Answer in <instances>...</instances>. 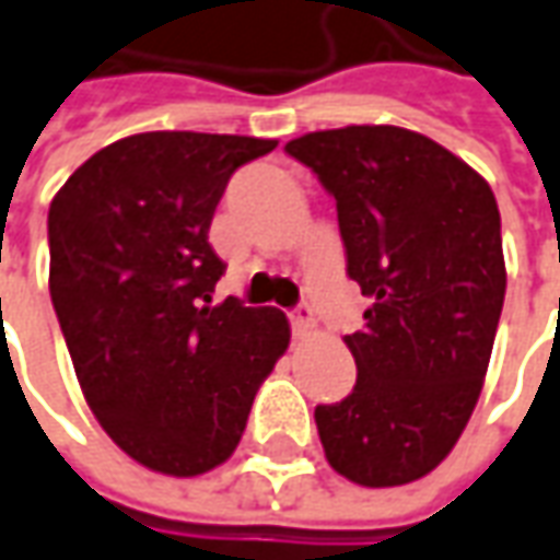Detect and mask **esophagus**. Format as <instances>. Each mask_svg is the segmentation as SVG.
Wrapping results in <instances>:
<instances>
[{
	"label": "esophagus",
	"instance_id": "esophagus-1",
	"mask_svg": "<svg viewBox=\"0 0 560 560\" xmlns=\"http://www.w3.org/2000/svg\"><path fill=\"white\" fill-rule=\"evenodd\" d=\"M288 318H291L294 337H310L312 330H315V318H312L310 306H294V310L288 312Z\"/></svg>",
	"mask_w": 560,
	"mask_h": 560
}]
</instances>
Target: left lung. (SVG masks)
Listing matches in <instances>:
<instances>
[{"instance_id":"obj_1","label":"left lung","mask_w":560,"mask_h":560,"mask_svg":"<svg viewBox=\"0 0 560 560\" xmlns=\"http://www.w3.org/2000/svg\"><path fill=\"white\" fill-rule=\"evenodd\" d=\"M337 201L346 276L371 296L346 337L359 380L318 405L325 456L364 488L417 481L469 423L505 296L500 208L488 180L395 125L312 131L284 147Z\"/></svg>"}]
</instances>
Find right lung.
Here are the masks:
<instances>
[{"label": "right lung", "mask_w": 560, "mask_h": 560, "mask_svg": "<svg viewBox=\"0 0 560 560\" xmlns=\"http://www.w3.org/2000/svg\"><path fill=\"white\" fill-rule=\"evenodd\" d=\"M276 140L196 131L121 137L48 208L51 303L85 401L152 471L192 478L230 459L291 328L284 312L211 306L226 264L217 201Z\"/></svg>", "instance_id": "1"}]
</instances>
